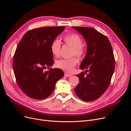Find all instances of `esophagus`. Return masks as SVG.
I'll list each match as a JSON object with an SVG mask.
<instances>
[{
  "instance_id": "1",
  "label": "esophagus",
  "mask_w": 131,
  "mask_h": 131,
  "mask_svg": "<svg viewBox=\"0 0 131 131\" xmlns=\"http://www.w3.org/2000/svg\"><path fill=\"white\" fill-rule=\"evenodd\" d=\"M64 76L65 77H70L72 76V75L69 74V73H65V74H64Z\"/></svg>"
}]
</instances>
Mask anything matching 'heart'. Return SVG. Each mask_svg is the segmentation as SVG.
Wrapping results in <instances>:
<instances>
[{
	"label": "heart",
	"instance_id": "b5f03b06",
	"mask_svg": "<svg viewBox=\"0 0 131 131\" xmlns=\"http://www.w3.org/2000/svg\"><path fill=\"white\" fill-rule=\"evenodd\" d=\"M64 42L72 47L71 55H75L79 58L83 56L85 52L84 49L82 46V40L81 37L75 33L67 34L63 38ZM50 49L51 53L55 57H58L61 50V44L58 40L53 41L51 45ZM78 63V60L75 57L69 59H60L56 61V66L60 69L65 71L71 72L74 67Z\"/></svg>",
	"mask_w": 131,
	"mask_h": 131
}]
</instances>
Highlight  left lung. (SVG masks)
Returning <instances> with one entry per match:
<instances>
[{
	"mask_svg": "<svg viewBox=\"0 0 131 131\" xmlns=\"http://www.w3.org/2000/svg\"><path fill=\"white\" fill-rule=\"evenodd\" d=\"M84 38L87 45L85 56L80 68L85 69L77 75L79 82L74 91L85 101L99 98L107 90L115 70V59L112 47L104 34L91 27L72 26Z\"/></svg>",
	"mask_w": 131,
	"mask_h": 131,
	"instance_id": "8db88e82",
	"label": "left lung"
}]
</instances>
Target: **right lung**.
Listing matches in <instances>:
<instances>
[{"instance_id": "right-lung-1", "label": "right lung", "mask_w": 131, "mask_h": 131, "mask_svg": "<svg viewBox=\"0 0 131 131\" xmlns=\"http://www.w3.org/2000/svg\"><path fill=\"white\" fill-rule=\"evenodd\" d=\"M65 26H48L27 32L20 41L13 58L17 83L31 98L42 100L52 93L56 82L63 78L59 68L45 72L54 63L50 47Z\"/></svg>"}]
</instances>
